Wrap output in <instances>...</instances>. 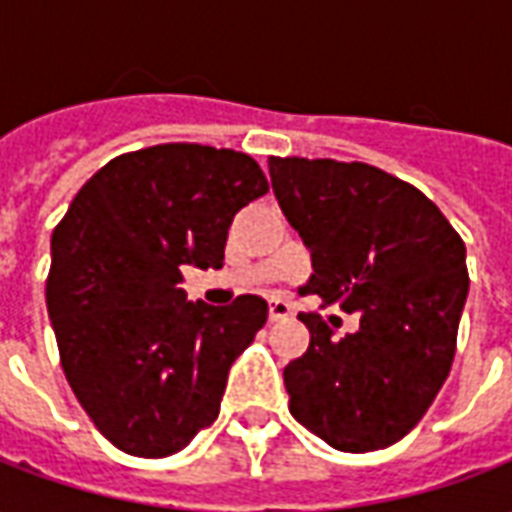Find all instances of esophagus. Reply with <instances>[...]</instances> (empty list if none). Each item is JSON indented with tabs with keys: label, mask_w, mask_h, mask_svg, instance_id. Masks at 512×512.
I'll list each match as a JSON object with an SVG mask.
<instances>
[{
	"label": "esophagus",
	"mask_w": 512,
	"mask_h": 512,
	"mask_svg": "<svg viewBox=\"0 0 512 512\" xmlns=\"http://www.w3.org/2000/svg\"><path fill=\"white\" fill-rule=\"evenodd\" d=\"M290 315H293V307H290L288 301H282V299L268 301V318H271V321H282V318H290Z\"/></svg>",
	"instance_id": "34e87169"
}]
</instances>
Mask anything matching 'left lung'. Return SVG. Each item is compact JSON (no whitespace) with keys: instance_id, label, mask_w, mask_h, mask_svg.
Listing matches in <instances>:
<instances>
[{"instance_id":"left-lung-1","label":"left lung","mask_w":512,"mask_h":512,"mask_svg":"<svg viewBox=\"0 0 512 512\" xmlns=\"http://www.w3.org/2000/svg\"><path fill=\"white\" fill-rule=\"evenodd\" d=\"M268 172L312 255L304 293L359 312L345 337L301 312L310 348L285 367L290 414L334 450H384L450 376L469 293L463 238L422 191L362 161L271 156Z\"/></svg>"}]
</instances>
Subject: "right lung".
<instances>
[{"label": "right lung", "instance_id": "add662e5", "mask_svg": "<svg viewBox=\"0 0 512 512\" xmlns=\"http://www.w3.org/2000/svg\"><path fill=\"white\" fill-rule=\"evenodd\" d=\"M266 191L246 153L167 142L104 164L54 227L46 307L62 373L117 450L167 458L219 414L268 304H191L183 266H222L233 216Z\"/></svg>", "mask_w": 512, "mask_h": 512}]
</instances>
